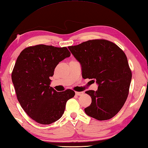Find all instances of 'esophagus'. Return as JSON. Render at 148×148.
<instances>
[{
    "label": "esophagus",
    "mask_w": 148,
    "mask_h": 148,
    "mask_svg": "<svg viewBox=\"0 0 148 148\" xmlns=\"http://www.w3.org/2000/svg\"><path fill=\"white\" fill-rule=\"evenodd\" d=\"M75 94H76L77 96H82V95L84 94V92H76Z\"/></svg>",
    "instance_id": "1"
}]
</instances>
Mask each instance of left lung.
<instances>
[{"instance_id":"left-lung-1","label":"left lung","mask_w":148,"mask_h":148,"mask_svg":"<svg viewBox=\"0 0 148 148\" xmlns=\"http://www.w3.org/2000/svg\"><path fill=\"white\" fill-rule=\"evenodd\" d=\"M68 49L80 62L82 77L96 80L99 85L96 91L85 92L92 98L85 113L98 120L115 116L125 103L132 79L125 54L104 39L88 40Z\"/></svg>"}]
</instances>
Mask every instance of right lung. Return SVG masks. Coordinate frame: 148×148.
Wrapping results in <instances>:
<instances>
[{
  "label": "right lung",
  "mask_w": 148,
  "mask_h": 148,
  "mask_svg": "<svg viewBox=\"0 0 148 148\" xmlns=\"http://www.w3.org/2000/svg\"><path fill=\"white\" fill-rule=\"evenodd\" d=\"M66 47L44 44L23 49L13 68L11 78L17 99L28 115L37 123L49 125L63 115L75 92H57L50 87V77L60 61L70 57Z\"/></svg>",
  "instance_id": "add662e5"
}]
</instances>
